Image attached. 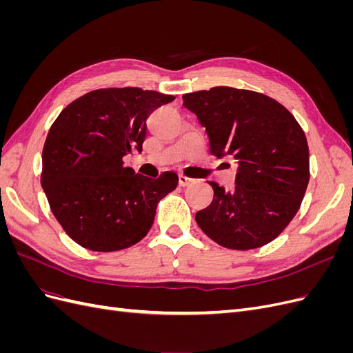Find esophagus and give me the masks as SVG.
<instances>
[{
    "mask_svg": "<svg viewBox=\"0 0 353 353\" xmlns=\"http://www.w3.org/2000/svg\"><path fill=\"white\" fill-rule=\"evenodd\" d=\"M178 179H179V185H181V187H188V185H191V184L194 183L193 178H188V176L183 175V174H181V175L178 176Z\"/></svg>",
    "mask_w": 353,
    "mask_h": 353,
    "instance_id": "obj_1",
    "label": "esophagus"
}]
</instances>
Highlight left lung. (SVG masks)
Instances as JSON below:
<instances>
[{
	"mask_svg": "<svg viewBox=\"0 0 353 353\" xmlns=\"http://www.w3.org/2000/svg\"><path fill=\"white\" fill-rule=\"evenodd\" d=\"M206 128L210 153L237 160L236 188L216 183L210 205L196 213L201 231L223 248L258 249L294 218L309 183L305 132L283 104L249 90L213 87L183 95Z\"/></svg>",
	"mask_w": 353,
	"mask_h": 353,
	"instance_id": "obj_1",
	"label": "left lung"
}]
</instances>
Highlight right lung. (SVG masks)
I'll return each mask as SVG.
<instances>
[{
	"mask_svg": "<svg viewBox=\"0 0 353 353\" xmlns=\"http://www.w3.org/2000/svg\"><path fill=\"white\" fill-rule=\"evenodd\" d=\"M174 95L141 88L95 90L63 109L42 150L41 185L68 236L94 252H116L145 237L157 203L178 185L123 166L143 150L148 114Z\"/></svg>",
	"mask_w": 353,
	"mask_h": 353,
	"instance_id": "right-lung-1",
	"label": "right lung"
}]
</instances>
